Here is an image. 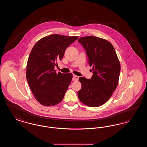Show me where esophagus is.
<instances>
[{
    "label": "esophagus",
    "mask_w": 147,
    "mask_h": 147,
    "mask_svg": "<svg viewBox=\"0 0 147 147\" xmlns=\"http://www.w3.org/2000/svg\"><path fill=\"white\" fill-rule=\"evenodd\" d=\"M78 79H79V77H78V76H76V75H73V79H72V80H73V82L77 81V80H78Z\"/></svg>",
    "instance_id": "1"
}]
</instances>
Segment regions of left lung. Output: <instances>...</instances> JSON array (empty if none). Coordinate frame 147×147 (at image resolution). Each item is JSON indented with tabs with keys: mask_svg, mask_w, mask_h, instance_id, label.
Masks as SVG:
<instances>
[{
	"mask_svg": "<svg viewBox=\"0 0 147 147\" xmlns=\"http://www.w3.org/2000/svg\"><path fill=\"white\" fill-rule=\"evenodd\" d=\"M78 42L86 51L93 75L90 79L79 78L82 88L78 96L85 105L98 107L110 99L117 88L120 63L112 44L105 39L89 36L79 38Z\"/></svg>",
	"mask_w": 147,
	"mask_h": 147,
	"instance_id": "8db88e82",
	"label": "left lung"
}]
</instances>
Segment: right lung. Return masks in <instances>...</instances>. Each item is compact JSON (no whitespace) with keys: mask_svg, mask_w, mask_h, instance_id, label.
I'll return each mask as SVG.
<instances>
[{"mask_svg":"<svg viewBox=\"0 0 147 147\" xmlns=\"http://www.w3.org/2000/svg\"><path fill=\"white\" fill-rule=\"evenodd\" d=\"M78 36L54 34L36 43L29 55L26 79L36 99L41 105L51 106L61 102L71 81V73H56L57 61H61L67 48Z\"/></svg>","mask_w":147,"mask_h":147,"instance_id":"add662e5","label":"right lung"}]
</instances>
